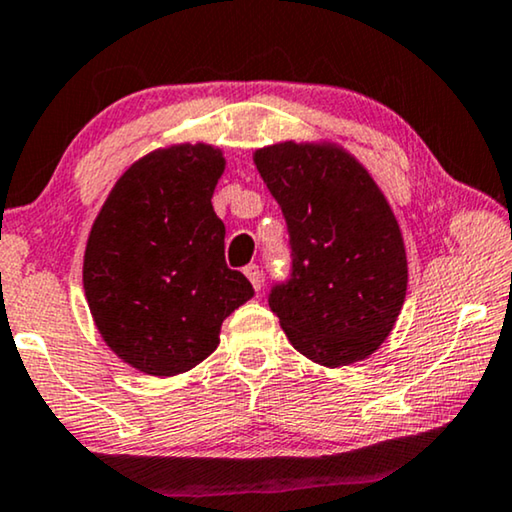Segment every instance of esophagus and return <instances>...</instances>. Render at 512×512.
<instances>
[{"instance_id":"34e87169","label":"esophagus","mask_w":512,"mask_h":512,"mask_svg":"<svg viewBox=\"0 0 512 512\" xmlns=\"http://www.w3.org/2000/svg\"><path fill=\"white\" fill-rule=\"evenodd\" d=\"M243 273H246L250 283H253L255 292L262 290V271H259V266H257V264H248L246 269H243Z\"/></svg>"}]
</instances>
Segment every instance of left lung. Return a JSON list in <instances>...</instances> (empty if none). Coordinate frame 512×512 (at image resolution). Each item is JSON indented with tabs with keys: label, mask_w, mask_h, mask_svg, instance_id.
Returning <instances> with one entry per match:
<instances>
[{
	"label": "left lung",
	"mask_w": 512,
	"mask_h": 512,
	"mask_svg": "<svg viewBox=\"0 0 512 512\" xmlns=\"http://www.w3.org/2000/svg\"><path fill=\"white\" fill-rule=\"evenodd\" d=\"M253 160L290 232L292 276L269 294L287 341L329 369L362 362L390 336L408 287L385 194L329 141L273 143Z\"/></svg>",
	"instance_id": "8db88e82"
}]
</instances>
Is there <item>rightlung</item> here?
I'll use <instances>...</instances> for the list:
<instances>
[{"label": "right lung", "instance_id": "1", "mask_svg": "<svg viewBox=\"0 0 512 512\" xmlns=\"http://www.w3.org/2000/svg\"><path fill=\"white\" fill-rule=\"evenodd\" d=\"M222 150L178 143L136 160L90 229L83 287L106 345L132 369L169 378L220 343L227 315L255 290L225 262L213 190Z\"/></svg>", "mask_w": 512, "mask_h": 512}]
</instances>
